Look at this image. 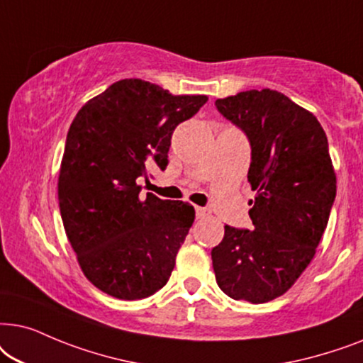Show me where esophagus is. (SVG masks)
<instances>
[{
    "mask_svg": "<svg viewBox=\"0 0 363 363\" xmlns=\"http://www.w3.org/2000/svg\"><path fill=\"white\" fill-rule=\"evenodd\" d=\"M196 216L197 219H207V217H211V209H207V207H196Z\"/></svg>",
    "mask_w": 363,
    "mask_h": 363,
    "instance_id": "esophagus-1",
    "label": "esophagus"
}]
</instances>
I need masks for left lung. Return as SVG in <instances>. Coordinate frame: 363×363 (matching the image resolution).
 <instances>
[{
    "label": "left lung",
    "mask_w": 363,
    "mask_h": 363,
    "mask_svg": "<svg viewBox=\"0 0 363 363\" xmlns=\"http://www.w3.org/2000/svg\"><path fill=\"white\" fill-rule=\"evenodd\" d=\"M250 143L254 230L224 227L212 249L217 286L234 301L286 294L315 255L337 192L325 131L311 111L272 89L216 101Z\"/></svg>",
    "instance_id": "1"
}]
</instances>
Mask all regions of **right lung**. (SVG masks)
<instances>
[{
	"label": "right lung",
	"mask_w": 363,
	"mask_h": 363,
	"mask_svg": "<svg viewBox=\"0 0 363 363\" xmlns=\"http://www.w3.org/2000/svg\"><path fill=\"white\" fill-rule=\"evenodd\" d=\"M207 96H174L143 79H121L89 99L67 131L57 199L83 274L99 291L139 301L166 286L194 222V207L139 197L147 166H167L174 129Z\"/></svg>",
	"instance_id": "obj_1"
}]
</instances>
